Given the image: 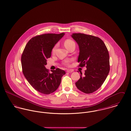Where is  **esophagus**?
<instances>
[{
	"label": "esophagus",
	"instance_id": "esophagus-1",
	"mask_svg": "<svg viewBox=\"0 0 131 131\" xmlns=\"http://www.w3.org/2000/svg\"><path fill=\"white\" fill-rule=\"evenodd\" d=\"M73 71V70H67V73H72Z\"/></svg>",
	"mask_w": 131,
	"mask_h": 131
}]
</instances>
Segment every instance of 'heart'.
Here are the masks:
<instances>
[{"label": "heart", "instance_id": "b5f03b06", "mask_svg": "<svg viewBox=\"0 0 131 131\" xmlns=\"http://www.w3.org/2000/svg\"><path fill=\"white\" fill-rule=\"evenodd\" d=\"M64 46L65 47L69 50L71 47H72L73 46L75 45V42L71 40V39H66L64 42ZM56 47H57V45H56L53 48H52V53H54L55 52H56ZM71 60H66L64 63V64L66 66H70V62H71Z\"/></svg>", "mask_w": 131, "mask_h": 131}]
</instances>
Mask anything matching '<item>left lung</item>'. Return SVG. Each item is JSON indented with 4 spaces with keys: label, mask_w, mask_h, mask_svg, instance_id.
<instances>
[{
    "label": "left lung",
    "mask_w": 131,
    "mask_h": 131,
    "mask_svg": "<svg viewBox=\"0 0 131 131\" xmlns=\"http://www.w3.org/2000/svg\"><path fill=\"white\" fill-rule=\"evenodd\" d=\"M72 37L79 46V67L86 66L87 68L84 75L81 73L80 79L75 84L82 92L92 93L102 86L110 72L107 48L98 37L83 33H73Z\"/></svg>",
    "instance_id": "1"
}]
</instances>
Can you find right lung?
I'll use <instances>...</instances> for the list:
<instances>
[{
    "mask_svg": "<svg viewBox=\"0 0 131 131\" xmlns=\"http://www.w3.org/2000/svg\"><path fill=\"white\" fill-rule=\"evenodd\" d=\"M64 33L43 34L32 38L26 44L21 57L22 71L29 84L37 91L49 94L60 84L64 71L57 68L50 73L45 68L56 43Z\"/></svg>",
    "mask_w": 131,
    "mask_h": 131,
    "instance_id": "add662e5",
    "label": "right lung"
}]
</instances>
